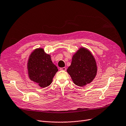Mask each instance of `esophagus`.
<instances>
[{
  "mask_svg": "<svg viewBox=\"0 0 126 126\" xmlns=\"http://www.w3.org/2000/svg\"><path fill=\"white\" fill-rule=\"evenodd\" d=\"M60 70H63V71H65V70H66V68H65V67L61 68H60Z\"/></svg>",
  "mask_w": 126,
  "mask_h": 126,
  "instance_id": "34e87169",
  "label": "esophagus"
}]
</instances>
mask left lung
<instances>
[{"label":"left lung","mask_w":126,"mask_h":126,"mask_svg":"<svg viewBox=\"0 0 126 126\" xmlns=\"http://www.w3.org/2000/svg\"><path fill=\"white\" fill-rule=\"evenodd\" d=\"M67 72L78 86L83 87L90 83L97 73L96 63L91 53L84 47L80 48L73 56Z\"/></svg>","instance_id":"8db88e82"}]
</instances>
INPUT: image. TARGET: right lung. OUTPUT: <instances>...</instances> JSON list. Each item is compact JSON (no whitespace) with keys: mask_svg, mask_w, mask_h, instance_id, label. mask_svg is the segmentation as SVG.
Masks as SVG:
<instances>
[{"mask_svg":"<svg viewBox=\"0 0 126 126\" xmlns=\"http://www.w3.org/2000/svg\"><path fill=\"white\" fill-rule=\"evenodd\" d=\"M28 69L30 79L41 88L49 86L58 71L50 55L45 53L42 48L36 49L31 53L28 60Z\"/></svg>","mask_w":126,"mask_h":126,"instance_id":"add662e5","label":"right lung"}]
</instances>
